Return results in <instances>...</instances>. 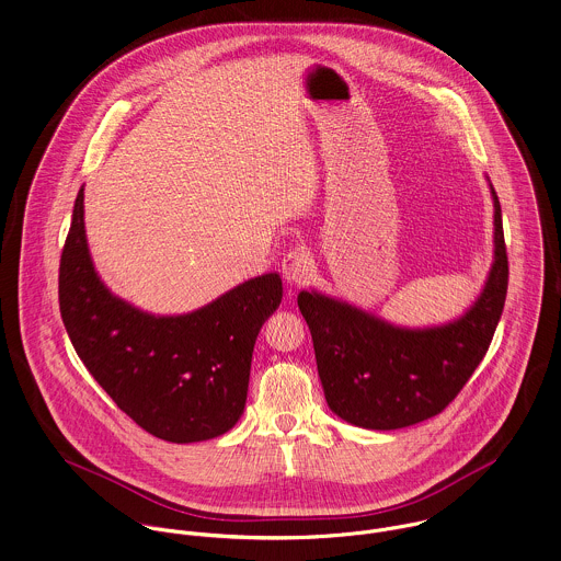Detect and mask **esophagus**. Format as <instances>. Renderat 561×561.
Here are the masks:
<instances>
[{
	"instance_id": "1",
	"label": "esophagus",
	"mask_w": 561,
	"mask_h": 561,
	"mask_svg": "<svg viewBox=\"0 0 561 561\" xmlns=\"http://www.w3.org/2000/svg\"><path fill=\"white\" fill-rule=\"evenodd\" d=\"M313 273V260H311L310 251L306 248H295L284 255L282 262V275L290 286H299L306 284Z\"/></svg>"
}]
</instances>
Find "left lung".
Instances as JSON below:
<instances>
[{
	"label": "left lung",
	"instance_id": "8db88e82",
	"mask_svg": "<svg viewBox=\"0 0 561 561\" xmlns=\"http://www.w3.org/2000/svg\"><path fill=\"white\" fill-rule=\"evenodd\" d=\"M495 206V260L484 290L460 318L396 327L316 290L299 293L329 409L353 426L396 431L438 415L484 359L507 293V253Z\"/></svg>",
	"mask_w": 561,
	"mask_h": 561
}]
</instances>
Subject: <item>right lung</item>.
Wrapping results in <instances>:
<instances>
[{"label":"right lung","mask_w":561,"mask_h":561,"mask_svg":"<svg viewBox=\"0 0 561 561\" xmlns=\"http://www.w3.org/2000/svg\"><path fill=\"white\" fill-rule=\"evenodd\" d=\"M66 333L94 380L146 433L195 443L228 433L243 415L251 353L282 304L266 273L181 316H154L112 295L94 271L79 188L60 260Z\"/></svg>","instance_id":"obj_1"}]
</instances>
